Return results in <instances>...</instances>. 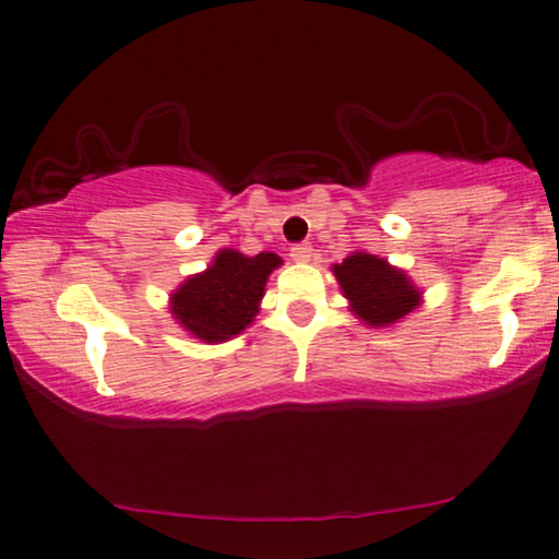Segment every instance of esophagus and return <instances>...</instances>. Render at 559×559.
Segmentation results:
<instances>
[{
	"mask_svg": "<svg viewBox=\"0 0 559 559\" xmlns=\"http://www.w3.org/2000/svg\"><path fill=\"white\" fill-rule=\"evenodd\" d=\"M292 258L296 260V263H307V260H311V245L309 242H296L292 248Z\"/></svg>",
	"mask_w": 559,
	"mask_h": 559,
	"instance_id": "obj_1",
	"label": "esophagus"
}]
</instances>
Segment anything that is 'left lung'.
I'll return each instance as SVG.
<instances>
[{"instance_id":"left-lung-1","label":"left lung","mask_w":559,"mask_h":559,"mask_svg":"<svg viewBox=\"0 0 559 559\" xmlns=\"http://www.w3.org/2000/svg\"><path fill=\"white\" fill-rule=\"evenodd\" d=\"M353 311L370 326H385L419 307V292L406 273L368 252H355L332 267Z\"/></svg>"}]
</instances>
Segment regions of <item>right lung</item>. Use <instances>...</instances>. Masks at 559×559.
<instances>
[{"instance_id":"right-lung-1","label":"right lung","mask_w":559,"mask_h":559,"mask_svg":"<svg viewBox=\"0 0 559 559\" xmlns=\"http://www.w3.org/2000/svg\"><path fill=\"white\" fill-rule=\"evenodd\" d=\"M278 265L281 258L275 252L248 258L237 250H222L204 273L191 275L170 296V311L199 340L235 337L258 314L267 275Z\"/></svg>"}]
</instances>
